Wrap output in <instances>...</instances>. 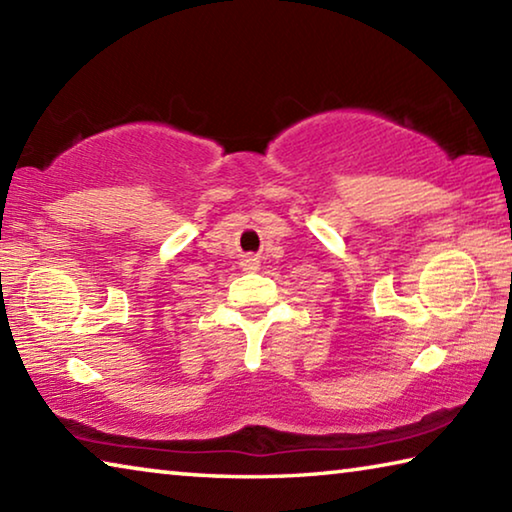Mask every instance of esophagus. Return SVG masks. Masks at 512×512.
Returning a JSON list of instances; mask_svg holds the SVG:
<instances>
[{"label":"esophagus","mask_w":512,"mask_h":512,"mask_svg":"<svg viewBox=\"0 0 512 512\" xmlns=\"http://www.w3.org/2000/svg\"><path fill=\"white\" fill-rule=\"evenodd\" d=\"M246 262H248V264H246L248 268H255V266H257V259H246Z\"/></svg>","instance_id":"34e87169"}]
</instances>
